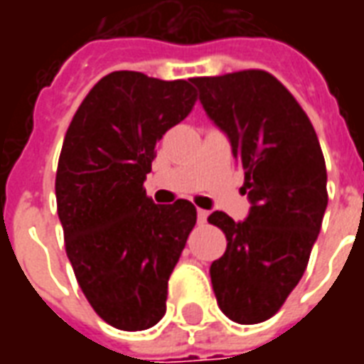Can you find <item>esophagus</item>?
I'll return each mask as SVG.
<instances>
[{
  "label": "esophagus",
  "instance_id": "obj_1",
  "mask_svg": "<svg viewBox=\"0 0 364 364\" xmlns=\"http://www.w3.org/2000/svg\"><path fill=\"white\" fill-rule=\"evenodd\" d=\"M197 218L200 224H205L206 218H208V210H205V208H197Z\"/></svg>",
  "mask_w": 364,
  "mask_h": 364
}]
</instances>
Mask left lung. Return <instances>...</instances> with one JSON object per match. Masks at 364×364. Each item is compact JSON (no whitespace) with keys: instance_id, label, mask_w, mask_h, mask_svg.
Wrapping results in <instances>:
<instances>
[{"instance_id":"1","label":"left lung","mask_w":364,"mask_h":364,"mask_svg":"<svg viewBox=\"0 0 364 364\" xmlns=\"http://www.w3.org/2000/svg\"><path fill=\"white\" fill-rule=\"evenodd\" d=\"M208 117L228 134L252 210L208 222L226 234L210 265L220 310L237 323H259L281 310L302 279L328 206V171L304 109L265 70L193 77Z\"/></svg>"}]
</instances>
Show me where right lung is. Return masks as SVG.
Returning a JSON list of instances; mask_svg holds the SVG:
<instances>
[{
	"instance_id": "obj_1",
	"label": "right lung",
	"mask_w": 364,
	"mask_h": 364,
	"mask_svg": "<svg viewBox=\"0 0 364 364\" xmlns=\"http://www.w3.org/2000/svg\"><path fill=\"white\" fill-rule=\"evenodd\" d=\"M195 103L191 80L111 72L64 136L56 205L68 259L97 316L122 331L164 318L169 274L197 222L193 203L156 205L144 189L156 144Z\"/></svg>"
}]
</instances>
